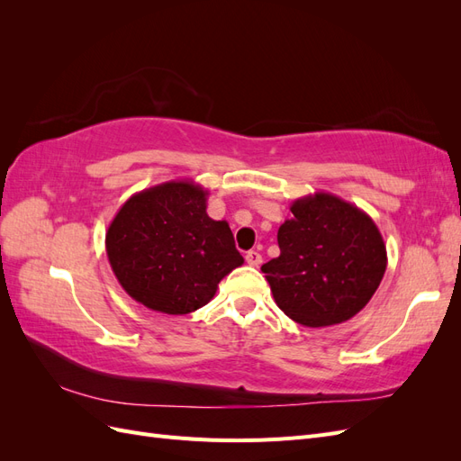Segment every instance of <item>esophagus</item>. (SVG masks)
Wrapping results in <instances>:
<instances>
[{"instance_id": "obj_1", "label": "esophagus", "mask_w": 461, "mask_h": 461, "mask_svg": "<svg viewBox=\"0 0 461 461\" xmlns=\"http://www.w3.org/2000/svg\"><path fill=\"white\" fill-rule=\"evenodd\" d=\"M246 261H248V265H252V267H259V265H261V254L256 252V249H252V252L246 254Z\"/></svg>"}]
</instances>
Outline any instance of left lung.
I'll use <instances>...</instances> for the list:
<instances>
[{
  "label": "left lung",
  "mask_w": 461,
  "mask_h": 461,
  "mask_svg": "<svg viewBox=\"0 0 461 461\" xmlns=\"http://www.w3.org/2000/svg\"><path fill=\"white\" fill-rule=\"evenodd\" d=\"M290 212L276 232L281 256L261 265L273 298L303 327L344 323L383 281V236L364 209L329 192L298 198Z\"/></svg>",
  "instance_id": "8db88e82"
}]
</instances>
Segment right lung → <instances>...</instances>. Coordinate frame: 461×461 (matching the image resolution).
Returning a JSON list of instances; mask_svg holds the SVG:
<instances>
[{
    "label": "right lung",
    "instance_id": "1",
    "mask_svg": "<svg viewBox=\"0 0 461 461\" xmlns=\"http://www.w3.org/2000/svg\"><path fill=\"white\" fill-rule=\"evenodd\" d=\"M207 194L194 180H169L136 192L111 221V269L124 292L151 312L200 310L244 263L229 222L207 215Z\"/></svg>",
    "mask_w": 461,
    "mask_h": 461
}]
</instances>
